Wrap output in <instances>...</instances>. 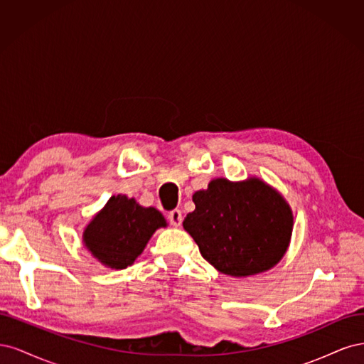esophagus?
<instances>
[{"instance_id":"34e87169","label":"esophagus","mask_w":364,"mask_h":364,"mask_svg":"<svg viewBox=\"0 0 364 364\" xmlns=\"http://www.w3.org/2000/svg\"><path fill=\"white\" fill-rule=\"evenodd\" d=\"M168 222L174 228H179L181 226V223H182V213L179 211V209H174V211H171L168 214Z\"/></svg>"}]
</instances>
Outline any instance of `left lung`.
<instances>
[{"mask_svg": "<svg viewBox=\"0 0 364 364\" xmlns=\"http://www.w3.org/2000/svg\"><path fill=\"white\" fill-rule=\"evenodd\" d=\"M193 202L196 209L186 214L183 229L218 272L250 277L277 266L287 252L291 208L264 181L213 179L193 194Z\"/></svg>", "mask_w": 364, "mask_h": 364, "instance_id": "obj_1", "label": "left lung"}]
</instances>
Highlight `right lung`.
I'll list each match as a JSON object with an SVG mask.
<instances>
[{"instance_id":"1","label":"right lung","mask_w":364,"mask_h":364,"mask_svg":"<svg viewBox=\"0 0 364 364\" xmlns=\"http://www.w3.org/2000/svg\"><path fill=\"white\" fill-rule=\"evenodd\" d=\"M165 226L167 220L156 208H144L118 194L85 228L83 243L106 267L121 270L132 266L155 230Z\"/></svg>"}]
</instances>
